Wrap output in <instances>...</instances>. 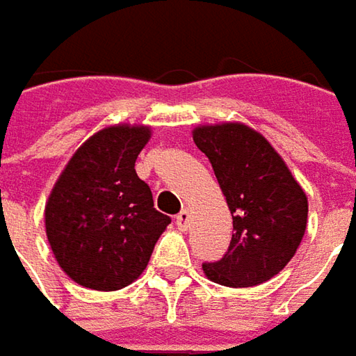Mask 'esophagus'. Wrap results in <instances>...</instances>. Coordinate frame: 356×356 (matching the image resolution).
I'll use <instances>...</instances> for the list:
<instances>
[{
  "mask_svg": "<svg viewBox=\"0 0 356 356\" xmlns=\"http://www.w3.org/2000/svg\"><path fill=\"white\" fill-rule=\"evenodd\" d=\"M189 217H191V213L187 211V209H183L181 213H179L177 217H175V221H177V227L181 231H185L187 229V223H189Z\"/></svg>",
  "mask_w": 356,
  "mask_h": 356,
  "instance_id": "esophagus-1",
  "label": "esophagus"
}]
</instances>
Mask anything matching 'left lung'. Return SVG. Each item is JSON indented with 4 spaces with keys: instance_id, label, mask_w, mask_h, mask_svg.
<instances>
[{
    "instance_id": "8db88e82",
    "label": "left lung",
    "mask_w": 356,
    "mask_h": 356,
    "mask_svg": "<svg viewBox=\"0 0 356 356\" xmlns=\"http://www.w3.org/2000/svg\"><path fill=\"white\" fill-rule=\"evenodd\" d=\"M233 215V237L221 261L205 263L213 283L255 286L285 269L301 245L309 203L283 157L245 123L193 129Z\"/></svg>"
}]
</instances>
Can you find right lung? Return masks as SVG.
<instances>
[{"mask_svg":"<svg viewBox=\"0 0 356 356\" xmlns=\"http://www.w3.org/2000/svg\"><path fill=\"white\" fill-rule=\"evenodd\" d=\"M151 127L117 123L73 153L45 203V233L55 261L77 285L119 291L145 270L171 223L135 173Z\"/></svg>","mask_w":356,"mask_h":356,"instance_id":"obj_1","label":"right lung"}]
</instances>
